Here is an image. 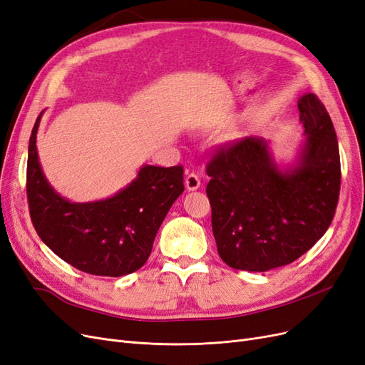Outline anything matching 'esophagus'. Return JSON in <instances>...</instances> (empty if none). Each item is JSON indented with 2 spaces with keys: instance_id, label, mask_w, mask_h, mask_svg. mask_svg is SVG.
<instances>
[{
  "instance_id": "34e87169",
  "label": "esophagus",
  "mask_w": 365,
  "mask_h": 365,
  "mask_svg": "<svg viewBox=\"0 0 365 365\" xmlns=\"http://www.w3.org/2000/svg\"><path fill=\"white\" fill-rule=\"evenodd\" d=\"M200 187V180L196 173H188L185 178V188L188 192H195Z\"/></svg>"
}]
</instances>
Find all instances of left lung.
<instances>
[{
  "label": "left lung",
  "instance_id": "1",
  "mask_svg": "<svg viewBox=\"0 0 365 365\" xmlns=\"http://www.w3.org/2000/svg\"><path fill=\"white\" fill-rule=\"evenodd\" d=\"M304 140L290 161L270 142L246 137L208 163L207 195L217 252L230 267L287 266L328 231L340 195V150L332 120L314 93L299 98Z\"/></svg>",
  "mask_w": 365,
  "mask_h": 365
}]
</instances>
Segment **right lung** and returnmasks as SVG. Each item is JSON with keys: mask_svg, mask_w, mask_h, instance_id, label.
<instances>
[{"mask_svg": "<svg viewBox=\"0 0 365 365\" xmlns=\"http://www.w3.org/2000/svg\"><path fill=\"white\" fill-rule=\"evenodd\" d=\"M36 119L29 143L27 197L42 242L75 269L98 276L139 270L175 200L184 192L182 168L143 165L118 193L93 202H72L46 180L37 154Z\"/></svg>", "mask_w": 365, "mask_h": 365, "instance_id": "right-lung-1", "label": "right lung"}]
</instances>
